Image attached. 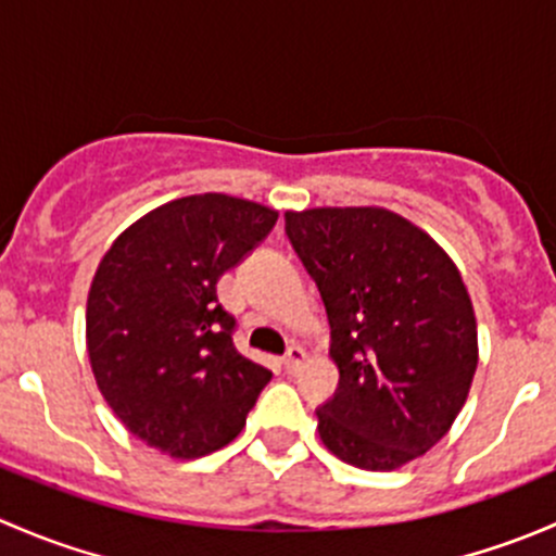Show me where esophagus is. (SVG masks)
I'll return each mask as SVG.
<instances>
[{"label":"esophagus","instance_id":"1","mask_svg":"<svg viewBox=\"0 0 556 556\" xmlns=\"http://www.w3.org/2000/svg\"><path fill=\"white\" fill-rule=\"evenodd\" d=\"M304 361H306V352L301 350V346H290L288 355L282 357V366L288 374H299L301 366H304Z\"/></svg>","mask_w":556,"mask_h":556}]
</instances>
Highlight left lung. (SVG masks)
<instances>
[{
	"mask_svg": "<svg viewBox=\"0 0 556 556\" xmlns=\"http://www.w3.org/2000/svg\"><path fill=\"white\" fill-rule=\"evenodd\" d=\"M317 282L339 390L317 408L328 452L395 470L450 433L476 363V314L454 261L430 233L382 206L285 212Z\"/></svg>",
	"mask_w": 556,
	"mask_h": 556,
	"instance_id": "obj_1",
	"label": "left lung"
}]
</instances>
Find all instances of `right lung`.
Returning <instances> with one entry per match:
<instances>
[{
    "label": "right lung",
    "mask_w": 556,
    "mask_h": 556,
    "mask_svg": "<svg viewBox=\"0 0 556 556\" xmlns=\"http://www.w3.org/2000/svg\"><path fill=\"white\" fill-rule=\"evenodd\" d=\"M279 212L226 193L174 199L104 252L86 309L91 371L131 435L177 459L223 450L242 433L271 371L233 346L217 279Z\"/></svg>",
    "instance_id": "right-lung-1"
}]
</instances>
